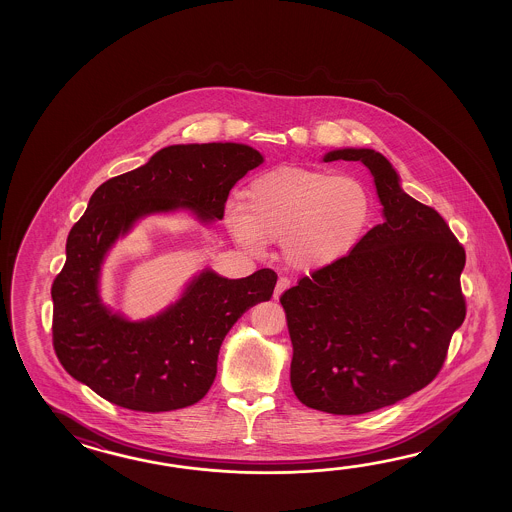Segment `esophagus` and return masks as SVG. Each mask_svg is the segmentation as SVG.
<instances>
[{"instance_id": "esophagus-1", "label": "esophagus", "mask_w": 512, "mask_h": 512, "mask_svg": "<svg viewBox=\"0 0 512 512\" xmlns=\"http://www.w3.org/2000/svg\"><path fill=\"white\" fill-rule=\"evenodd\" d=\"M289 285H291V282L287 280V278H280L278 280V283H276V287H274V300H280V296H282L283 291H287L289 289Z\"/></svg>"}]
</instances>
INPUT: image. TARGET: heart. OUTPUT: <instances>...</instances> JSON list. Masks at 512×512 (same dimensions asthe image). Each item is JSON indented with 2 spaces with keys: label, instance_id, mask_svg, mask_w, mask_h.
<instances>
[{
  "label": "heart",
  "instance_id": "obj_1",
  "mask_svg": "<svg viewBox=\"0 0 512 512\" xmlns=\"http://www.w3.org/2000/svg\"><path fill=\"white\" fill-rule=\"evenodd\" d=\"M371 216L366 186L351 175L283 166L252 179L245 205L232 199L225 223L251 251L282 240L283 260L296 271H320L346 258Z\"/></svg>",
  "mask_w": 512,
  "mask_h": 512
}]
</instances>
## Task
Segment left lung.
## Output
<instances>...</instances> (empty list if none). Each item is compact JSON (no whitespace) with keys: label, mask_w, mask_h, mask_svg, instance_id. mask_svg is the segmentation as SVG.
Listing matches in <instances>:
<instances>
[{"label":"left lung","mask_w":512,"mask_h":512,"mask_svg":"<svg viewBox=\"0 0 512 512\" xmlns=\"http://www.w3.org/2000/svg\"><path fill=\"white\" fill-rule=\"evenodd\" d=\"M377 188L381 225L346 258L280 298L293 342L291 386L300 403L335 415L368 414L423 390L465 320V249L434 208L408 196L382 153L338 148Z\"/></svg>","instance_id":"1"}]
</instances>
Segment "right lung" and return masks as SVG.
Here are the masks:
<instances>
[{
    "label": "right lung",
    "mask_w": 512,
    "mask_h": 512,
    "mask_svg": "<svg viewBox=\"0 0 512 512\" xmlns=\"http://www.w3.org/2000/svg\"><path fill=\"white\" fill-rule=\"evenodd\" d=\"M261 163L258 150L238 142L174 144L98 186L67 236L66 265L51 289L56 357L73 379L109 403L150 414L207 395L223 338L252 305L271 300L276 272L229 280L203 269L174 304L130 320L104 304L102 267L141 219L183 210L201 225L223 219L232 186Z\"/></svg>",
    "instance_id": "right-lung-1"
}]
</instances>
